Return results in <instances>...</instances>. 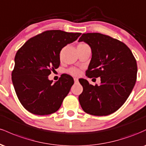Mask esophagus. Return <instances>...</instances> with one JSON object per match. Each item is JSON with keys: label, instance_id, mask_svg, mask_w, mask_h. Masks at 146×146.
Listing matches in <instances>:
<instances>
[{"label": "esophagus", "instance_id": "obj_1", "mask_svg": "<svg viewBox=\"0 0 146 146\" xmlns=\"http://www.w3.org/2000/svg\"><path fill=\"white\" fill-rule=\"evenodd\" d=\"M74 82H75V83H78V79L76 78H74Z\"/></svg>", "mask_w": 146, "mask_h": 146}]
</instances>
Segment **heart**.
I'll list each match as a JSON object with an SVG mask.
<instances>
[{
	"label": "heart",
	"instance_id": "b5f03b06",
	"mask_svg": "<svg viewBox=\"0 0 146 146\" xmlns=\"http://www.w3.org/2000/svg\"><path fill=\"white\" fill-rule=\"evenodd\" d=\"M88 46V44H86V43H80L78 45V47H81V46ZM68 73H70V74L73 75H78L79 73H80V70L77 68H74L72 67L71 68L68 70Z\"/></svg>",
	"mask_w": 146,
	"mask_h": 146
}]
</instances>
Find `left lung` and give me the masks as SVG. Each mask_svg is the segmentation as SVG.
Returning a JSON list of instances; mask_svg holds the SVG:
<instances>
[{
    "label": "left lung",
    "instance_id": "8db88e82",
    "mask_svg": "<svg viewBox=\"0 0 146 146\" xmlns=\"http://www.w3.org/2000/svg\"><path fill=\"white\" fill-rule=\"evenodd\" d=\"M90 46L92 58L86 71L88 78H101V85L79 80L83 91L79 102L85 113L106 116L117 111L131 93L137 80L136 59L126 44L108 35L83 33L79 42Z\"/></svg>",
    "mask_w": 146,
    "mask_h": 146
}]
</instances>
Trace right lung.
<instances>
[{
	"label": "right lung",
	"mask_w": 146,
	"mask_h": 146,
	"mask_svg": "<svg viewBox=\"0 0 146 146\" xmlns=\"http://www.w3.org/2000/svg\"><path fill=\"white\" fill-rule=\"evenodd\" d=\"M80 35L48 30L30 38L18 50L11 80L18 100L27 110L47 115L60 108L74 80L71 75L62 74L53 84L48 76L59 67L62 48Z\"/></svg>",
	"instance_id": "right-lung-1"
}]
</instances>
